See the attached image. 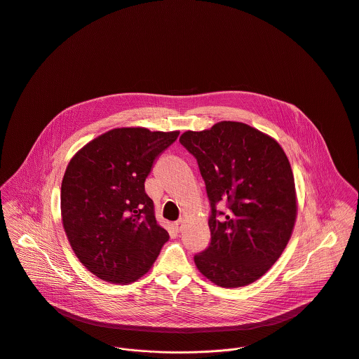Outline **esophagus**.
Returning a JSON list of instances; mask_svg holds the SVG:
<instances>
[{"mask_svg": "<svg viewBox=\"0 0 359 359\" xmlns=\"http://www.w3.org/2000/svg\"><path fill=\"white\" fill-rule=\"evenodd\" d=\"M173 228L179 232V231H182V228H183V219H177L176 222H173Z\"/></svg>", "mask_w": 359, "mask_h": 359, "instance_id": "1", "label": "esophagus"}]
</instances>
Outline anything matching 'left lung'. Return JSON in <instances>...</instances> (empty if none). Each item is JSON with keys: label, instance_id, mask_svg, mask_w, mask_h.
<instances>
[{"label": "left lung", "instance_id": "obj_1", "mask_svg": "<svg viewBox=\"0 0 359 359\" xmlns=\"http://www.w3.org/2000/svg\"><path fill=\"white\" fill-rule=\"evenodd\" d=\"M179 141L197 159L211 208V243L194 256L197 269L224 288L255 283L278 260L295 225V182L284 149L238 121L186 131Z\"/></svg>", "mask_w": 359, "mask_h": 359}]
</instances>
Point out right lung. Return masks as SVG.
Listing matches in <instances>:
<instances>
[{
    "instance_id": "add662e5",
    "label": "right lung",
    "mask_w": 359,
    "mask_h": 359,
    "mask_svg": "<svg viewBox=\"0 0 359 359\" xmlns=\"http://www.w3.org/2000/svg\"><path fill=\"white\" fill-rule=\"evenodd\" d=\"M177 137L179 131L114 128L69 161L61 183L62 225L79 262L100 280H138L168 242L144 183Z\"/></svg>"
}]
</instances>
